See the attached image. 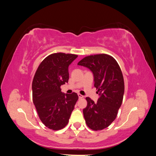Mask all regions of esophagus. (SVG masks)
<instances>
[{
  "instance_id": "34e87169",
  "label": "esophagus",
  "mask_w": 156,
  "mask_h": 156,
  "mask_svg": "<svg viewBox=\"0 0 156 156\" xmlns=\"http://www.w3.org/2000/svg\"><path fill=\"white\" fill-rule=\"evenodd\" d=\"M78 96H79V99H81V98H83V96L81 95V94H78Z\"/></svg>"
}]
</instances>
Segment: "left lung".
I'll list each match as a JSON object with an SVG mask.
<instances>
[{
    "label": "left lung",
    "mask_w": 156,
    "mask_h": 156,
    "mask_svg": "<svg viewBox=\"0 0 156 156\" xmlns=\"http://www.w3.org/2000/svg\"><path fill=\"white\" fill-rule=\"evenodd\" d=\"M77 64L92 72L94 87L100 96L96 103L86 98L87 106L83 109L86 123L93 130L105 129L115 120L123 100L124 82L121 69L114 58L105 54L86 56Z\"/></svg>",
    "instance_id": "left-lung-1"
}]
</instances>
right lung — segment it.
Listing matches in <instances>:
<instances>
[{
    "label": "right lung",
    "mask_w": 156,
    "mask_h": 156,
    "mask_svg": "<svg viewBox=\"0 0 156 156\" xmlns=\"http://www.w3.org/2000/svg\"><path fill=\"white\" fill-rule=\"evenodd\" d=\"M77 55L54 53L42 61L33 79V103L40 119L53 130L64 128L78 100L76 93L65 94L60 86L68 82V67Z\"/></svg>",
    "instance_id": "right-lung-1"
}]
</instances>
